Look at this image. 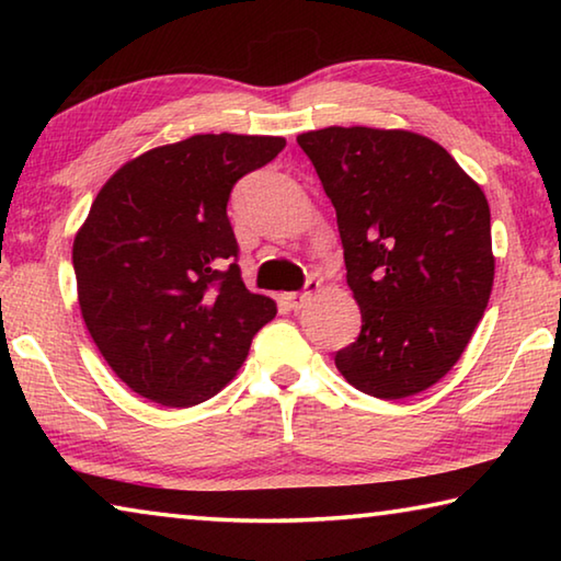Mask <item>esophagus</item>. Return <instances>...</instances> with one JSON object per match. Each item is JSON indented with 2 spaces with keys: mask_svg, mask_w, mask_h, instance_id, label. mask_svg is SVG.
<instances>
[{
  "mask_svg": "<svg viewBox=\"0 0 561 561\" xmlns=\"http://www.w3.org/2000/svg\"><path fill=\"white\" fill-rule=\"evenodd\" d=\"M319 287H321V282L314 279V277H309L307 284H304V291H289L284 299H287V304H289L294 311H299V309L307 307V304L311 301V297H314V294L319 291Z\"/></svg>",
  "mask_w": 561,
  "mask_h": 561,
  "instance_id": "esophagus-1",
  "label": "esophagus"
}]
</instances>
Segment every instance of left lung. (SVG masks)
I'll return each mask as SVG.
<instances>
[{
  "mask_svg": "<svg viewBox=\"0 0 561 561\" xmlns=\"http://www.w3.org/2000/svg\"><path fill=\"white\" fill-rule=\"evenodd\" d=\"M336 210L360 334L336 368L360 393H421L458 364L495 279L490 205L435 140L411 130L297 136Z\"/></svg>",
  "mask_w": 561,
  "mask_h": 561,
  "instance_id": "left-lung-1",
  "label": "left lung"
}]
</instances>
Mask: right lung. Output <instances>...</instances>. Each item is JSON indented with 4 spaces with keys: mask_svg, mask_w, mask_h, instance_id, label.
Here are the masks:
<instances>
[{
    "mask_svg": "<svg viewBox=\"0 0 561 561\" xmlns=\"http://www.w3.org/2000/svg\"><path fill=\"white\" fill-rule=\"evenodd\" d=\"M284 146L205 133L148 150L101 187L73 240L76 287L91 339L130 391L170 408L207 401L277 314L244 287L227 201Z\"/></svg>",
    "mask_w": 561,
    "mask_h": 561,
    "instance_id": "obj_1",
    "label": "right lung"
}]
</instances>
